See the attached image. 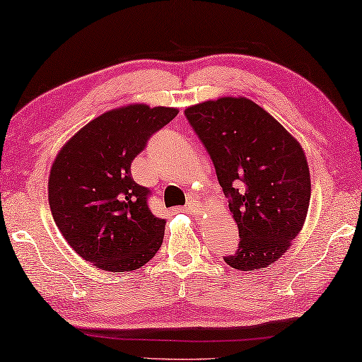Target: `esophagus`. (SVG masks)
Listing matches in <instances>:
<instances>
[{
	"label": "esophagus",
	"instance_id": "1",
	"mask_svg": "<svg viewBox=\"0 0 362 362\" xmlns=\"http://www.w3.org/2000/svg\"><path fill=\"white\" fill-rule=\"evenodd\" d=\"M186 209H187L189 211H192V213H197V211H199V209H200V204L197 202V200L189 199V200H187V204H186Z\"/></svg>",
	"mask_w": 362,
	"mask_h": 362
}]
</instances>
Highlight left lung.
<instances>
[{
  "label": "left lung",
  "instance_id": "1",
  "mask_svg": "<svg viewBox=\"0 0 362 362\" xmlns=\"http://www.w3.org/2000/svg\"><path fill=\"white\" fill-rule=\"evenodd\" d=\"M215 165L239 228V247L224 262L262 269L287 252L303 228L310 168L298 141L247 98H220L185 110Z\"/></svg>",
  "mask_w": 362,
  "mask_h": 362
}]
</instances>
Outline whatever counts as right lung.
<instances>
[{
    "label": "right lung",
    "mask_w": 362,
    "mask_h": 362,
    "mask_svg": "<svg viewBox=\"0 0 362 362\" xmlns=\"http://www.w3.org/2000/svg\"><path fill=\"white\" fill-rule=\"evenodd\" d=\"M176 115L177 109L146 104L105 112L59 152L47 185L51 213L86 262L125 272L158 252L167 221L151 211V191L133 180L132 162Z\"/></svg>",
    "instance_id": "obj_1"
}]
</instances>
